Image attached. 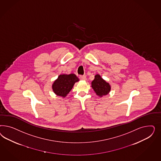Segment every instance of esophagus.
Wrapping results in <instances>:
<instances>
[{"instance_id":"esophagus-1","label":"esophagus","mask_w":161,"mask_h":161,"mask_svg":"<svg viewBox=\"0 0 161 161\" xmlns=\"http://www.w3.org/2000/svg\"><path fill=\"white\" fill-rule=\"evenodd\" d=\"M80 80H86L87 78H86V75H80Z\"/></svg>"}]
</instances>
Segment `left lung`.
I'll use <instances>...</instances> for the list:
<instances>
[{
	"mask_svg": "<svg viewBox=\"0 0 161 161\" xmlns=\"http://www.w3.org/2000/svg\"><path fill=\"white\" fill-rule=\"evenodd\" d=\"M92 87L99 97L107 95L111 90L110 85L103 80L99 74L94 76V79L92 82Z\"/></svg>",
	"mask_w": 161,
	"mask_h": 161,
	"instance_id": "8db88e82",
	"label": "left lung"
}]
</instances>
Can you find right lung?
I'll list each match as a JSON object with an SVG mask.
<instances>
[{
  "mask_svg": "<svg viewBox=\"0 0 161 161\" xmlns=\"http://www.w3.org/2000/svg\"><path fill=\"white\" fill-rule=\"evenodd\" d=\"M78 81L79 79L74 74L59 75L52 86L53 92L57 96L65 97Z\"/></svg>",
  "mask_w": 161,
  "mask_h": 161,
  "instance_id": "1",
  "label": "right lung"
}]
</instances>
